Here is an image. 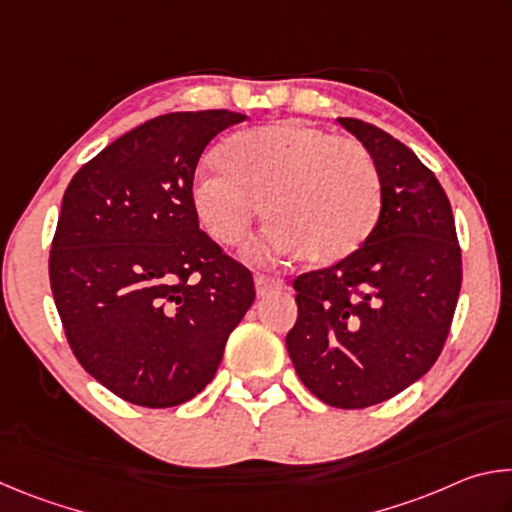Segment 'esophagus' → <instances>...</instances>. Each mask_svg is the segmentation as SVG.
I'll list each match as a JSON object with an SVG mask.
<instances>
[{"mask_svg": "<svg viewBox=\"0 0 512 512\" xmlns=\"http://www.w3.org/2000/svg\"><path fill=\"white\" fill-rule=\"evenodd\" d=\"M282 287H284V282L275 280V277H271V275H264V273L255 275V289H257L259 298H264V296H268V293H273Z\"/></svg>", "mask_w": 512, "mask_h": 512, "instance_id": "obj_1", "label": "esophagus"}]
</instances>
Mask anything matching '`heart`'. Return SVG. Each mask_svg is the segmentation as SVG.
I'll return each mask as SVG.
<instances>
[{"instance_id":"obj_1","label":"heart","mask_w":512,"mask_h":512,"mask_svg":"<svg viewBox=\"0 0 512 512\" xmlns=\"http://www.w3.org/2000/svg\"><path fill=\"white\" fill-rule=\"evenodd\" d=\"M219 176L198 178L192 205L214 241L235 246L262 203L266 253L314 266L339 264L370 239L381 214V178L370 151L305 121L241 131L214 151Z\"/></svg>"}]
</instances>
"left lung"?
<instances>
[{
    "label": "left lung",
    "instance_id": "left-lung-1",
    "mask_svg": "<svg viewBox=\"0 0 512 512\" xmlns=\"http://www.w3.org/2000/svg\"><path fill=\"white\" fill-rule=\"evenodd\" d=\"M339 121L377 164L381 214L357 253L293 280L298 320L287 350L318 400L366 409L402 393L440 357L463 262L452 205L433 171L368 121Z\"/></svg>",
    "mask_w": 512,
    "mask_h": 512
}]
</instances>
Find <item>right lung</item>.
<instances>
[{"label": "right lung", "instance_id": "right-lung-1", "mask_svg": "<svg viewBox=\"0 0 512 512\" xmlns=\"http://www.w3.org/2000/svg\"><path fill=\"white\" fill-rule=\"evenodd\" d=\"M230 110L169 112L74 173L49 250V282L74 357L121 400L169 409L219 368L255 300L244 264L198 228L192 187Z\"/></svg>", "mask_w": 512, "mask_h": 512}]
</instances>
